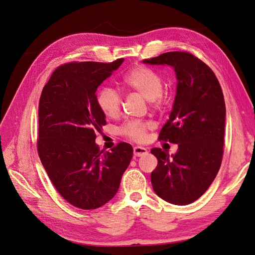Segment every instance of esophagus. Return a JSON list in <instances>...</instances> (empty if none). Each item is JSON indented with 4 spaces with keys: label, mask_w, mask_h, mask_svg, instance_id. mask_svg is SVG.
Returning a JSON list of instances; mask_svg holds the SVG:
<instances>
[{
    "label": "esophagus",
    "mask_w": 255,
    "mask_h": 255,
    "mask_svg": "<svg viewBox=\"0 0 255 255\" xmlns=\"http://www.w3.org/2000/svg\"><path fill=\"white\" fill-rule=\"evenodd\" d=\"M147 153V149L141 146H135L133 148V155L134 157H142V155Z\"/></svg>",
    "instance_id": "1"
}]
</instances>
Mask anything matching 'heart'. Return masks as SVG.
I'll return each mask as SVG.
<instances>
[{"label":"heart","instance_id":"heart-1","mask_svg":"<svg viewBox=\"0 0 255 255\" xmlns=\"http://www.w3.org/2000/svg\"><path fill=\"white\" fill-rule=\"evenodd\" d=\"M122 86L126 91L144 97L153 109H162L167 103V95L162 90V76L158 72L144 65H136L127 72L122 78ZM96 104L107 118L113 119L119 117L121 113L122 97L114 89L104 87L96 95ZM151 127L152 125L148 122L130 121L122 126L120 131L123 135L134 142H143L146 138L147 131L150 130Z\"/></svg>","mask_w":255,"mask_h":255}]
</instances>
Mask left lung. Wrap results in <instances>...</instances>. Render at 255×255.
<instances>
[{
    "label": "left lung",
    "instance_id": "1",
    "mask_svg": "<svg viewBox=\"0 0 255 255\" xmlns=\"http://www.w3.org/2000/svg\"><path fill=\"white\" fill-rule=\"evenodd\" d=\"M174 68L178 80L175 103L159 139L178 144L169 157L161 148L151 172L153 191L163 200L190 204L214 181L224 153L226 105L219 81L207 64L187 52H168L143 60Z\"/></svg>",
    "mask_w": 255,
    "mask_h": 255
}]
</instances>
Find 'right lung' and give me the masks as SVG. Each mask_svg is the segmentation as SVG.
Wrapping results in <instances>:
<instances>
[{
    "mask_svg": "<svg viewBox=\"0 0 255 255\" xmlns=\"http://www.w3.org/2000/svg\"><path fill=\"white\" fill-rule=\"evenodd\" d=\"M123 61L64 63L40 96L39 158L63 199L83 210L101 208L116 196L132 159L128 143H119L111 152L95 144L96 133L106 125L95 92Z\"/></svg>",
    "mask_w": 255,
    "mask_h": 255,
    "instance_id": "obj_1",
    "label": "right lung"
}]
</instances>
